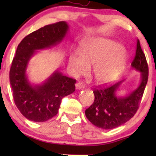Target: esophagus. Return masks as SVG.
Instances as JSON below:
<instances>
[{
    "mask_svg": "<svg viewBox=\"0 0 156 156\" xmlns=\"http://www.w3.org/2000/svg\"><path fill=\"white\" fill-rule=\"evenodd\" d=\"M75 87H76V89H79V90H80V89H84V84H83V83L81 82H78L77 83H76V84H75Z\"/></svg>",
    "mask_w": 156,
    "mask_h": 156,
    "instance_id": "1",
    "label": "esophagus"
}]
</instances>
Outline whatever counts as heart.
I'll return each instance as SVG.
<instances>
[{"instance_id":"b5f03b06","label":"heart","mask_w":156,"mask_h":156,"mask_svg":"<svg viewBox=\"0 0 156 156\" xmlns=\"http://www.w3.org/2000/svg\"><path fill=\"white\" fill-rule=\"evenodd\" d=\"M128 62L126 53L120 43L104 37H95L82 44L80 54L69 57V65L76 75L86 74L94 65V78L99 84L114 81L123 71Z\"/></svg>"}]
</instances>
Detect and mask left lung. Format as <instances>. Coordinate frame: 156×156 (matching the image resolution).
<instances>
[{
    "label": "left lung",
    "mask_w": 156,
    "mask_h": 156,
    "mask_svg": "<svg viewBox=\"0 0 156 156\" xmlns=\"http://www.w3.org/2000/svg\"><path fill=\"white\" fill-rule=\"evenodd\" d=\"M131 67L140 72V83L136 89L124 96L117 95V91L126 81L123 80L107 88L97 89L93 91L94 101L85 111V115L95 126L103 129H114L129 121L137 112L148 77V64L138 40Z\"/></svg>",
    "instance_id": "left-lung-1"
}]
</instances>
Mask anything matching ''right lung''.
Masks as SVG:
<instances>
[{"label":"right lung","instance_id":"add662e5","mask_svg":"<svg viewBox=\"0 0 156 156\" xmlns=\"http://www.w3.org/2000/svg\"><path fill=\"white\" fill-rule=\"evenodd\" d=\"M69 27L65 21L45 25L23 39L17 48L10 70V83L15 104L30 121L44 122L56 116L61 101L75 91L76 80L55 70L40 84L29 80L27 69L38 51L61 43Z\"/></svg>","mask_w":156,"mask_h":156}]
</instances>
